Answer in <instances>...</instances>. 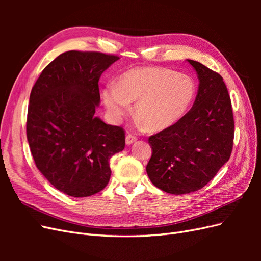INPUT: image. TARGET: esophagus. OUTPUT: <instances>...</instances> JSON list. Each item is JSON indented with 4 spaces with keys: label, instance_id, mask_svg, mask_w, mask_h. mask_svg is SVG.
Segmentation results:
<instances>
[{
    "label": "esophagus",
    "instance_id": "obj_1",
    "mask_svg": "<svg viewBox=\"0 0 261 261\" xmlns=\"http://www.w3.org/2000/svg\"><path fill=\"white\" fill-rule=\"evenodd\" d=\"M136 140H137V137H136V136H134V135H132V134H128V135L126 136V138H125L126 145H132V144L135 143Z\"/></svg>",
    "mask_w": 261,
    "mask_h": 261
}]
</instances>
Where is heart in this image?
I'll list each match as a JSON object with an SVG mask.
<instances>
[{
    "mask_svg": "<svg viewBox=\"0 0 261 261\" xmlns=\"http://www.w3.org/2000/svg\"><path fill=\"white\" fill-rule=\"evenodd\" d=\"M191 76L156 66H139L117 76L114 87L101 98L113 120L118 121L134 103L133 114L149 132L167 129L184 117L196 97Z\"/></svg>",
    "mask_w": 261,
    "mask_h": 261,
    "instance_id": "1",
    "label": "heart"
}]
</instances>
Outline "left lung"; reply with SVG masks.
I'll use <instances>...</instances> for the list:
<instances>
[{
	"mask_svg": "<svg viewBox=\"0 0 261 261\" xmlns=\"http://www.w3.org/2000/svg\"><path fill=\"white\" fill-rule=\"evenodd\" d=\"M199 78L193 108L171 127L150 136L147 174L163 192L198 191L230 159L234 139L231 98L223 78L199 62L187 60Z\"/></svg>",
	"mask_w": 261,
	"mask_h": 261,
	"instance_id": "left-lung-1",
	"label": "left lung"
}]
</instances>
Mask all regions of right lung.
<instances>
[{
  "instance_id": "right-lung-1",
  "label": "right lung",
  "mask_w": 261,
  "mask_h": 261,
  "mask_svg": "<svg viewBox=\"0 0 261 261\" xmlns=\"http://www.w3.org/2000/svg\"><path fill=\"white\" fill-rule=\"evenodd\" d=\"M120 58L72 50L46 65L30 92L27 139L36 167L50 183L72 197L103 189L111 176L110 158L125 147L121 126L94 115L99 80Z\"/></svg>"
}]
</instances>
